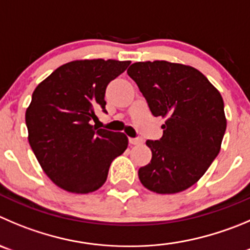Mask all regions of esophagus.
<instances>
[{
  "label": "esophagus",
  "instance_id": "1",
  "mask_svg": "<svg viewBox=\"0 0 250 250\" xmlns=\"http://www.w3.org/2000/svg\"><path fill=\"white\" fill-rule=\"evenodd\" d=\"M128 141H129L130 146H136V144L142 143V139H139V138H129Z\"/></svg>",
  "mask_w": 250,
  "mask_h": 250
}]
</instances>
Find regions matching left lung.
Instances as JSON below:
<instances>
[{
  "label": "left lung",
  "mask_w": 250,
  "mask_h": 250,
  "mask_svg": "<svg viewBox=\"0 0 250 250\" xmlns=\"http://www.w3.org/2000/svg\"><path fill=\"white\" fill-rule=\"evenodd\" d=\"M153 116L165 118L159 141H146L151 160L138 170L144 188L176 193L191 188L221 150L227 120L220 91L192 66L165 60L127 70Z\"/></svg>",
  "instance_id": "8db88e82"
}]
</instances>
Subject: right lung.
<instances>
[{"instance_id":"1","label":"right lung","mask_w":250,"mask_h":250,"mask_svg":"<svg viewBox=\"0 0 250 250\" xmlns=\"http://www.w3.org/2000/svg\"><path fill=\"white\" fill-rule=\"evenodd\" d=\"M130 62L74 60L51 72L32 95L25 111L28 142L43 171L57 186L88 193L106 183L111 163L128 146L122 132L93 127L104 112L106 87Z\"/></svg>"}]
</instances>
